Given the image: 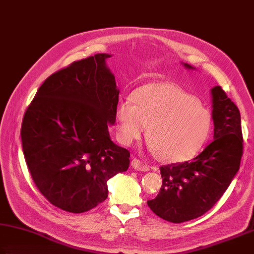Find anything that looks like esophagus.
Listing matches in <instances>:
<instances>
[{
	"label": "esophagus",
	"mask_w": 254,
	"mask_h": 254,
	"mask_svg": "<svg viewBox=\"0 0 254 254\" xmlns=\"http://www.w3.org/2000/svg\"><path fill=\"white\" fill-rule=\"evenodd\" d=\"M131 166H132V168H135V170H137V171H141V172L149 171V166L147 165V164L140 162L138 158L132 159Z\"/></svg>",
	"instance_id": "esophagus-1"
}]
</instances>
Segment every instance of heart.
<instances>
[{
    "instance_id": "obj_1",
    "label": "heart",
    "mask_w": 254,
    "mask_h": 254,
    "mask_svg": "<svg viewBox=\"0 0 254 254\" xmlns=\"http://www.w3.org/2000/svg\"><path fill=\"white\" fill-rule=\"evenodd\" d=\"M131 100L117 107L118 137L129 145L148 128L158 156L170 162L184 161L208 138L212 116L196 98L172 83H150L137 89Z\"/></svg>"
}]
</instances>
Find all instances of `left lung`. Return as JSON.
I'll return each instance as SVG.
<instances>
[{"label":"left lung","instance_id":"8db88e82","mask_svg":"<svg viewBox=\"0 0 254 254\" xmlns=\"http://www.w3.org/2000/svg\"><path fill=\"white\" fill-rule=\"evenodd\" d=\"M212 97L214 139L192 161L159 167L162 188L147 201L155 214L172 223L194 220L211 210L240 168L243 137L239 108L220 86L212 89Z\"/></svg>","mask_w":254,"mask_h":254}]
</instances>
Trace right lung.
I'll use <instances>...</instances> for the list:
<instances>
[{"label":"right lung","instance_id":"obj_1","mask_svg":"<svg viewBox=\"0 0 254 254\" xmlns=\"http://www.w3.org/2000/svg\"><path fill=\"white\" fill-rule=\"evenodd\" d=\"M107 58L98 53L52 73L22 120V148L35 186L70 213L104 202L107 181L129 166L130 153L109 137L119 90Z\"/></svg>","mask_w":254,"mask_h":254}]
</instances>
